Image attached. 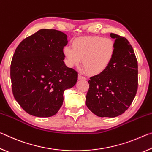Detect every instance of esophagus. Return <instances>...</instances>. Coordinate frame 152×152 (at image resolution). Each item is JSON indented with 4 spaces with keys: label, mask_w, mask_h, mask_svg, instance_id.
<instances>
[{
    "label": "esophagus",
    "mask_w": 152,
    "mask_h": 152,
    "mask_svg": "<svg viewBox=\"0 0 152 152\" xmlns=\"http://www.w3.org/2000/svg\"><path fill=\"white\" fill-rule=\"evenodd\" d=\"M78 79L79 80H86V78L84 76H82L80 74H79L78 75Z\"/></svg>",
    "instance_id": "1"
}]
</instances>
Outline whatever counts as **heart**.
<instances>
[{
  "mask_svg": "<svg viewBox=\"0 0 152 152\" xmlns=\"http://www.w3.org/2000/svg\"><path fill=\"white\" fill-rule=\"evenodd\" d=\"M115 50L112 39L100 36L81 37L74 39L72 48L66 46L63 53L70 67H78L82 64L90 74L103 72L111 61Z\"/></svg>",
  "mask_w": 152,
  "mask_h": 152,
  "instance_id": "heart-1",
  "label": "heart"
}]
</instances>
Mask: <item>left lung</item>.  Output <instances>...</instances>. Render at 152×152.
Here are the masks:
<instances>
[{
    "instance_id": "1",
    "label": "left lung",
    "mask_w": 152,
    "mask_h": 152,
    "mask_svg": "<svg viewBox=\"0 0 152 152\" xmlns=\"http://www.w3.org/2000/svg\"><path fill=\"white\" fill-rule=\"evenodd\" d=\"M115 39L114 56L102 72L92 76L86 104L101 117H115L123 114L132 103L138 86V65L134 51L128 40L110 33Z\"/></svg>"
}]
</instances>
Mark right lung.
Listing matches in <instances>:
<instances>
[{
  "label": "right lung",
  "mask_w": 152,
  "mask_h": 152,
  "mask_svg": "<svg viewBox=\"0 0 152 152\" xmlns=\"http://www.w3.org/2000/svg\"><path fill=\"white\" fill-rule=\"evenodd\" d=\"M67 35L43 29L22 41L11 64L15 99L29 115L49 117L63 104L64 92L75 85L78 72L64 63Z\"/></svg>",
  "instance_id": "1"
}]
</instances>
